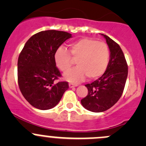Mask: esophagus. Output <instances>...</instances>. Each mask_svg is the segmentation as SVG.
I'll return each mask as SVG.
<instances>
[{"label":"esophagus","instance_id":"obj_1","mask_svg":"<svg viewBox=\"0 0 146 146\" xmlns=\"http://www.w3.org/2000/svg\"><path fill=\"white\" fill-rule=\"evenodd\" d=\"M68 85H69V88H74V87L77 86V85H74V84H73V83H69Z\"/></svg>","mask_w":146,"mask_h":146}]
</instances>
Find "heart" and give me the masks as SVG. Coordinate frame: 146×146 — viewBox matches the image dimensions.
<instances>
[{"label":"heart","mask_w":146,"mask_h":146,"mask_svg":"<svg viewBox=\"0 0 146 146\" xmlns=\"http://www.w3.org/2000/svg\"><path fill=\"white\" fill-rule=\"evenodd\" d=\"M110 56L107 44L83 38L70 44L68 51L63 47L57 48L54 53V61L57 68L65 73L73 64L72 58L76 60L77 67L66 73L64 78L67 81L77 83L86 76L93 80L102 76L108 66Z\"/></svg>","instance_id":"1"}]
</instances>
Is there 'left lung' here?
Instances as JSON below:
<instances>
[{
	"label": "left lung",
	"instance_id": "left-lung-1",
	"mask_svg": "<svg viewBox=\"0 0 146 146\" xmlns=\"http://www.w3.org/2000/svg\"><path fill=\"white\" fill-rule=\"evenodd\" d=\"M106 39L110 51L108 66L100 78L85 85L88 94L81 100L82 105L92 112H102L118 102L123 93L128 76V66L121 48L107 35Z\"/></svg>",
	"mask_w": 146,
	"mask_h": 146
}]
</instances>
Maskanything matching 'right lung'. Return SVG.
<instances>
[{
    "instance_id": "obj_1",
    "label": "right lung",
    "mask_w": 146,
    "mask_h": 146,
    "mask_svg": "<svg viewBox=\"0 0 146 146\" xmlns=\"http://www.w3.org/2000/svg\"><path fill=\"white\" fill-rule=\"evenodd\" d=\"M71 35L63 31H42L28 39L20 54L19 88L26 100L35 108H53L68 89L67 82L55 83L61 75L56 67L54 53Z\"/></svg>"
}]
</instances>
